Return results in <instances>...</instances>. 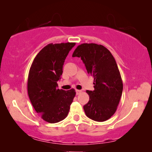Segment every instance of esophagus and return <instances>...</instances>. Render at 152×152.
I'll return each mask as SVG.
<instances>
[{
    "mask_svg": "<svg viewBox=\"0 0 152 152\" xmlns=\"http://www.w3.org/2000/svg\"><path fill=\"white\" fill-rule=\"evenodd\" d=\"M81 92H82V91H80V90H77H77H76V93H77V95H79V94H80V93H81Z\"/></svg>",
    "mask_w": 152,
    "mask_h": 152,
    "instance_id": "obj_1",
    "label": "esophagus"
}]
</instances>
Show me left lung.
Wrapping results in <instances>:
<instances>
[{
    "instance_id": "8db88e82",
    "label": "left lung",
    "mask_w": 152,
    "mask_h": 152,
    "mask_svg": "<svg viewBox=\"0 0 152 152\" xmlns=\"http://www.w3.org/2000/svg\"><path fill=\"white\" fill-rule=\"evenodd\" d=\"M72 57H81L94 78V90L86 91L89 101L84 106L85 113L95 121H106L115 113L123 89L115 59L107 48L96 43L79 45Z\"/></svg>"
}]
</instances>
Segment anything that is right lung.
<instances>
[{"instance_id":"right-lung-1","label":"right lung","mask_w":152,"mask_h":152,"mask_svg":"<svg viewBox=\"0 0 152 152\" xmlns=\"http://www.w3.org/2000/svg\"><path fill=\"white\" fill-rule=\"evenodd\" d=\"M75 43H49L33 61L28 79V93L31 103L41 118L49 123L65 119L76 92L59 89L57 81L63 72V65Z\"/></svg>"}]
</instances>
